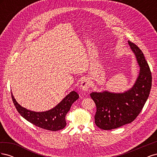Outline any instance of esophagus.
Listing matches in <instances>:
<instances>
[{"instance_id":"esophagus-1","label":"esophagus","mask_w":157,"mask_h":157,"mask_svg":"<svg viewBox=\"0 0 157 157\" xmlns=\"http://www.w3.org/2000/svg\"><path fill=\"white\" fill-rule=\"evenodd\" d=\"M90 87V80L89 78H84L80 83V89L84 92H88Z\"/></svg>"}]
</instances>
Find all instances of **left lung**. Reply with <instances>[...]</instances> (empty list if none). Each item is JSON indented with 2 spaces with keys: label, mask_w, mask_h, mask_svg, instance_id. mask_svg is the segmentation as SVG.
Wrapping results in <instances>:
<instances>
[{
  "label": "left lung",
  "mask_w": 157,
  "mask_h": 157,
  "mask_svg": "<svg viewBox=\"0 0 157 157\" xmlns=\"http://www.w3.org/2000/svg\"><path fill=\"white\" fill-rule=\"evenodd\" d=\"M128 42L140 67L133 86L122 93L103 90L90 94L97 109L95 123L102 130L116 129L134 121L149 96L152 77L149 65L138 47L129 40Z\"/></svg>",
  "instance_id": "left-lung-1"
}]
</instances>
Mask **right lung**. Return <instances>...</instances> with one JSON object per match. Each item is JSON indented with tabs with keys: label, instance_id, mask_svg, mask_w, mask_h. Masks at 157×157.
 Instances as JSON below:
<instances>
[{
	"label": "right lung",
	"instance_id": "add662e5",
	"mask_svg": "<svg viewBox=\"0 0 157 157\" xmlns=\"http://www.w3.org/2000/svg\"><path fill=\"white\" fill-rule=\"evenodd\" d=\"M12 98L17 111L27 121L45 130L58 131L63 129L67 124L65 116L79 96L75 91L71 92L56 106L42 112L33 111L23 107L16 101L12 93Z\"/></svg>",
	"mask_w": 157,
	"mask_h": 157
}]
</instances>
